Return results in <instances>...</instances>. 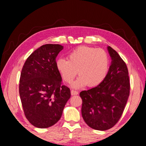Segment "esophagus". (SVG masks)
I'll list each match as a JSON object with an SVG mask.
<instances>
[{
    "mask_svg": "<svg viewBox=\"0 0 146 146\" xmlns=\"http://www.w3.org/2000/svg\"><path fill=\"white\" fill-rule=\"evenodd\" d=\"M71 95H77L78 94V93L77 92V91H74V90H71Z\"/></svg>",
    "mask_w": 146,
    "mask_h": 146,
    "instance_id": "esophagus-1",
    "label": "esophagus"
}]
</instances>
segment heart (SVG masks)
<instances>
[{
  "instance_id": "1",
  "label": "heart",
  "mask_w": 146,
  "mask_h": 146,
  "mask_svg": "<svg viewBox=\"0 0 146 146\" xmlns=\"http://www.w3.org/2000/svg\"><path fill=\"white\" fill-rule=\"evenodd\" d=\"M56 67L67 83L72 82L78 73L80 76L71 84L73 88L80 89L88 85L95 87L100 84L108 75L110 58L102 49L80 46L69 55L68 60L58 59Z\"/></svg>"
}]
</instances>
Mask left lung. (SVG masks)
I'll use <instances>...</instances> for the list:
<instances>
[{"label":"left lung","mask_w":146,"mask_h":146,"mask_svg":"<svg viewBox=\"0 0 146 146\" xmlns=\"http://www.w3.org/2000/svg\"><path fill=\"white\" fill-rule=\"evenodd\" d=\"M107 48L111 62L104 80L97 87L80 93L84 120L90 127L99 131L111 129L118 122L130 90L126 64L117 51L110 46Z\"/></svg>","instance_id":"left-lung-1"}]
</instances>
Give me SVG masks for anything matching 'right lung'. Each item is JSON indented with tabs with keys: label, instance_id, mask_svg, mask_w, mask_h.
<instances>
[{
	"label": "right lung",
	"instance_id": "add662e5",
	"mask_svg": "<svg viewBox=\"0 0 146 146\" xmlns=\"http://www.w3.org/2000/svg\"><path fill=\"white\" fill-rule=\"evenodd\" d=\"M63 48L59 44L40 46L27 58L22 70L20 97L26 117L36 127L55 124L71 97L70 89L62 86L56 67V57Z\"/></svg>",
	"mask_w": 146,
	"mask_h": 146
}]
</instances>
